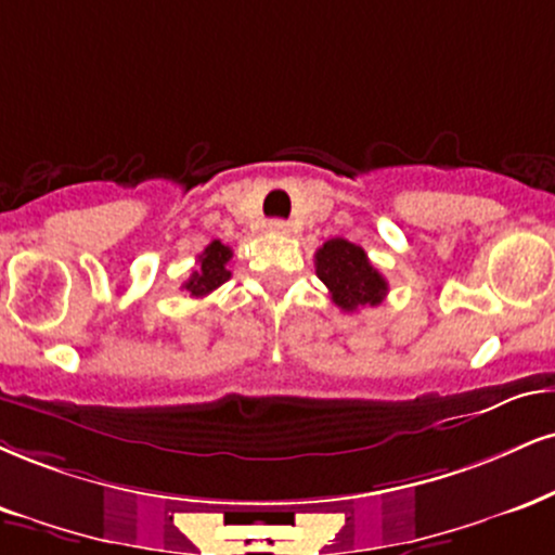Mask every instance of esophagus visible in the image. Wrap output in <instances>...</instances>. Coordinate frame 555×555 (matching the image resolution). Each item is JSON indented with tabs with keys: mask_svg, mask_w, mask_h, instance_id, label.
I'll return each instance as SVG.
<instances>
[{
	"mask_svg": "<svg viewBox=\"0 0 555 555\" xmlns=\"http://www.w3.org/2000/svg\"><path fill=\"white\" fill-rule=\"evenodd\" d=\"M269 230L273 232V235H289L292 227H289V222H284V219H271Z\"/></svg>",
	"mask_w": 555,
	"mask_h": 555,
	"instance_id": "1",
	"label": "esophagus"
}]
</instances>
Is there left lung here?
<instances>
[{"mask_svg": "<svg viewBox=\"0 0 555 555\" xmlns=\"http://www.w3.org/2000/svg\"><path fill=\"white\" fill-rule=\"evenodd\" d=\"M318 279L328 286L331 299L344 312H357L359 307H375L387 295V282L370 263L364 248L344 237H333L315 253Z\"/></svg>", "mask_w": 555, "mask_h": 555, "instance_id": "obj_1", "label": "left lung"}]
</instances>
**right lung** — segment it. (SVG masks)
<instances>
[{
	"instance_id": "add662e5",
	"label": "right lung",
	"mask_w": 555,
	"mask_h": 555,
	"mask_svg": "<svg viewBox=\"0 0 555 555\" xmlns=\"http://www.w3.org/2000/svg\"><path fill=\"white\" fill-rule=\"evenodd\" d=\"M230 260H232L230 245H224L222 240H211V243L204 248L202 256H198L196 271L191 273V279L183 284V289L189 292L191 297H206L209 292L217 289V286H222L227 279L232 276Z\"/></svg>"
}]
</instances>
